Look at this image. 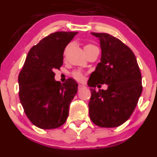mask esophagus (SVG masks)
<instances>
[{"instance_id":"34e87169","label":"esophagus","mask_w":157,"mask_h":157,"mask_svg":"<svg viewBox=\"0 0 157 157\" xmlns=\"http://www.w3.org/2000/svg\"><path fill=\"white\" fill-rule=\"evenodd\" d=\"M85 88V85H82V84H78V90L82 89V88Z\"/></svg>"}]
</instances>
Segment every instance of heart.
Here are the masks:
<instances>
[{
	"mask_svg": "<svg viewBox=\"0 0 157 157\" xmlns=\"http://www.w3.org/2000/svg\"><path fill=\"white\" fill-rule=\"evenodd\" d=\"M92 46V45H86L85 46ZM72 76L78 81H82L84 79L83 73H82V72H80V71H75V72H72Z\"/></svg>",
	"mask_w": 157,
	"mask_h": 157,
	"instance_id": "b5f03b06",
	"label": "heart"
}]
</instances>
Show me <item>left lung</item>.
Masks as SVG:
<instances>
[{"label": "left lung", "mask_w": 157, "mask_h": 157, "mask_svg": "<svg viewBox=\"0 0 157 157\" xmlns=\"http://www.w3.org/2000/svg\"><path fill=\"white\" fill-rule=\"evenodd\" d=\"M100 40L101 62L90 75L88 103L91 121L101 128H116L129 119L142 93V78L132 50L119 39L105 33H91Z\"/></svg>", "instance_id": "1"}]
</instances>
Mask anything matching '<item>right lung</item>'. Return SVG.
I'll use <instances>...</instances> for the list:
<instances>
[{
	"mask_svg": "<svg viewBox=\"0 0 157 157\" xmlns=\"http://www.w3.org/2000/svg\"><path fill=\"white\" fill-rule=\"evenodd\" d=\"M77 33H51L28 52L18 76L19 97L28 119L37 128L54 129L66 121L78 84L71 78L63 84L56 82L54 70L63 66L65 48Z\"/></svg>",
	"mask_w": 157,
	"mask_h": 157,
	"instance_id": "right-lung-1",
	"label": "right lung"
}]
</instances>
